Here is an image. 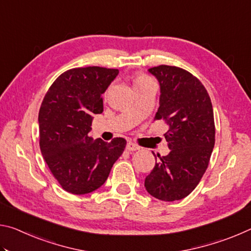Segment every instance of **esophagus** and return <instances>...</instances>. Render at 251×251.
Returning <instances> with one entry per match:
<instances>
[{
    "mask_svg": "<svg viewBox=\"0 0 251 251\" xmlns=\"http://www.w3.org/2000/svg\"><path fill=\"white\" fill-rule=\"evenodd\" d=\"M126 150L129 151H138V150H139V146H137V145H136V144H134V143H130V142H129V143H127Z\"/></svg>",
    "mask_w": 251,
    "mask_h": 251,
    "instance_id": "34e87169",
    "label": "esophagus"
}]
</instances>
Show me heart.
<instances>
[{"instance_id": "1", "label": "heart", "mask_w": 251, "mask_h": 251, "mask_svg": "<svg viewBox=\"0 0 251 251\" xmlns=\"http://www.w3.org/2000/svg\"><path fill=\"white\" fill-rule=\"evenodd\" d=\"M152 82V80L148 77V76L144 75V74H137L134 77V85L135 87L138 86V85H142V84H146V83H150Z\"/></svg>"}]
</instances>
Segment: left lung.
<instances>
[{
	"label": "left lung",
	"mask_w": 251,
	"mask_h": 251,
	"mask_svg": "<svg viewBox=\"0 0 251 251\" xmlns=\"http://www.w3.org/2000/svg\"><path fill=\"white\" fill-rule=\"evenodd\" d=\"M148 71L160 84L154 121L167 125L165 138L171 152L157 154L158 160L145 178V187L160 201H179L196 188L209 164L215 145L214 110L205 86L188 71L169 65Z\"/></svg>",
	"instance_id": "left-lung-1"
}]
</instances>
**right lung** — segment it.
Returning <instances> with one entry per match:
<instances>
[{"instance_id": "1", "label": "right lung", "mask_w": 251, "mask_h": 251, "mask_svg": "<svg viewBox=\"0 0 251 251\" xmlns=\"http://www.w3.org/2000/svg\"><path fill=\"white\" fill-rule=\"evenodd\" d=\"M118 74L116 69L76 67L54 80L39 113L40 148L62 188L74 195L96 190L107 179L126 141L110 143L88 133L95 114L103 113L101 94Z\"/></svg>"}]
</instances>
